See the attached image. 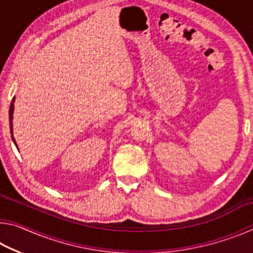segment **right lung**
<instances>
[{
    "instance_id": "1",
    "label": "right lung",
    "mask_w": 253,
    "mask_h": 253,
    "mask_svg": "<svg viewBox=\"0 0 253 253\" xmlns=\"http://www.w3.org/2000/svg\"><path fill=\"white\" fill-rule=\"evenodd\" d=\"M14 98H13V101L11 102V106H10V128H11V131H12V118H13V109H14ZM12 139H13V142H14V144L16 145V143H15V140H14V138H13V135H12Z\"/></svg>"
}]
</instances>
